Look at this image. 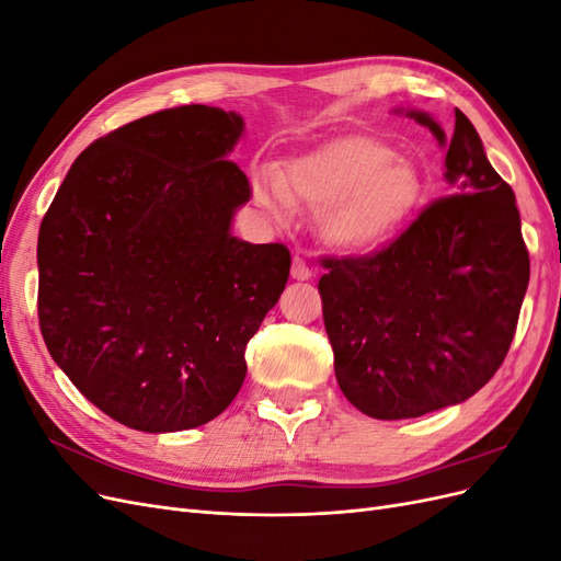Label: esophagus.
<instances>
[{
    "instance_id": "esophagus-1",
    "label": "esophagus",
    "mask_w": 561,
    "mask_h": 561,
    "mask_svg": "<svg viewBox=\"0 0 561 561\" xmlns=\"http://www.w3.org/2000/svg\"><path fill=\"white\" fill-rule=\"evenodd\" d=\"M290 276L295 280H309L311 278V268L307 266V262H304L299 254L293 260V268H290Z\"/></svg>"
}]
</instances>
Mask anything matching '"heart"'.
<instances>
[{"instance_id":"b5f03b06","label":"heart","mask_w":561,"mask_h":561,"mask_svg":"<svg viewBox=\"0 0 561 561\" xmlns=\"http://www.w3.org/2000/svg\"><path fill=\"white\" fill-rule=\"evenodd\" d=\"M257 206L287 222L293 206L313 213L320 241L342 254H365L393 236L421 201L419 168L386 142L344 135L287 163L280 178L262 168L250 175Z\"/></svg>"}]
</instances>
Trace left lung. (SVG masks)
<instances>
[{
  "label": "left lung",
  "instance_id": "1",
  "mask_svg": "<svg viewBox=\"0 0 561 561\" xmlns=\"http://www.w3.org/2000/svg\"><path fill=\"white\" fill-rule=\"evenodd\" d=\"M447 149L454 196L433 203L398 241L358 260H328L322 318L334 375L371 419H414L468 400L496 375L529 285V252L511 184L470 118L447 138L428 112L393 110Z\"/></svg>",
  "mask_w": 561,
  "mask_h": 561
}]
</instances>
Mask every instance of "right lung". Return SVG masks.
Returning <instances> with one entry per match:
<instances>
[{"instance_id": "add662e5", "label": "right lung", "mask_w": 561, "mask_h": 561, "mask_svg": "<svg viewBox=\"0 0 561 561\" xmlns=\"http://www.w3.org/2000/svg\"><path fill=\"white\" fill-rule=\"evenodd\" d=\"M241 114L163 110L87 147L39 229V325L81 396L142 433L222 414L290 276L280 243L231 233L250 184Z\"/></svg>"}]
</instances>
